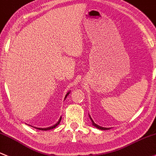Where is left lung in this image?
I'll return each instance as SVG.
<instances>
[{"label":"left lung","instance_id":"left-lung-1","mask_svg":"<svg viewBox=\"0 0 156 156\" xmlns=\"http://www.w3.org/2000/svg\"><path fill=\"white\" fill-rule=\"evenodd\" d=\"M88 116H89L90 119H91V123H92V126H94V127H96V128L98 129H100V130H108V129H111V128H109V127H108V128H106V127H102V126H100L96 124V123H95L94 122V120H92V118H91V116H90L89 114H88Z\"/></svg>","mask_w":156,"mask_h":156}]
</instances>
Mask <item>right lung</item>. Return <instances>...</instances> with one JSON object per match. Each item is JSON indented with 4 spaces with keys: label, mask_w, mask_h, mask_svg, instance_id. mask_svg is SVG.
<instances>
[{
    "label": "right lung",
    "mask_w": 156,
    "mask_h": 156,
    "mask_svg": "<svg viewBox=\"0 0 156 156\" xmlns=\"http://www.w3.org/2000/svg\"><path fill=\"white\" fill-rule=\"evenodd\" d=\"M70 92H71V91H69L68 92V93L66 94V95H65V99H66L67 97H68V95L69 94H70ZM61 120H62V117H60L59 120H58V122H56V123H55L54 125L51 126H50V127H47V128H38V127H35V126H34V128H35V129H39V130H43V131H47V130L53 129L56 128V127L57 126H58V124H59V123H60V122H61Z\"/></svg>",
    "instance_id": "add662e5"
}]
</instances>
